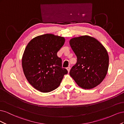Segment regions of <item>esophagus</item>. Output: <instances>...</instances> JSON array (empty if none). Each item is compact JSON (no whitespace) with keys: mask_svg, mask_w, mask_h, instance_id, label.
I'll return each mask as SVG.
<instances>
[{"mask_svg":"<svg viewBox=\"0 0 124 124\" xmlns=\"http://www.w3.org/2000/svg\"><path fill=\"white\" fill-rule=\"evenodd\" d=\"M67 70H68V72H69V71H70V67H67Z\"/></svg>","mask_w":124,"mask_h":124,"instance_id":"esophagus-1","label":"esophagus"}]
</instances>
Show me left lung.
Masks as SVG:
<instances>
[{"label": "left lung", "instance_id": "obj_1", "mask_svg": "<svg viewBox=\"0 0 124 124\" xmlns=\"http://www.w3.org/2000/svg\"><path fill=\"white\" fill-rule=\"evenodd\" d=\"M69 43L77 57V62L69 74L77 84L84 89L100 84L108 68V55L105 47L94 38L83 36L71 39Z\"/></svg>", "mask_w": 124, "mask_h": 124}]
</instances>
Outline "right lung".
Returning a JSON list of instances; mask_svg holds the SVG:
<instances>
[{"instance_id":"obj_1","label":"right lung","mask_w":124,"mask_h":124,"mask_svg":"<svg viewBox=\"0 0 124 124\" xmlns=\"http://www.w3.org/2000/svg\"><path fill=\"white\" fill-rule=\"evenodd\" d=\"M65 41L63 37L47 33L32 39L25 48L22 57L24 74L29 83L41 92L57 88L68 73L57 55Z\"/></svg>"}]
</instances>
